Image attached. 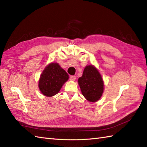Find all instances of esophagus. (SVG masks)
Returning a JSON list of instances; mask_svg holds the SVG:
<instances>
[{
    "instance_id": "34e87169",
    "label": "esophagus",
    "mask_w": 147,
    "mask_h": 147,
    "mask_svg": "<svg viewBox=\"0 0 147 147\" xmlns=\"http://www.w3.org/2000/svg\"><path fill=\"white\" fill-rule=\"evenodd\" d=\"M76 76H70V80L71 81H75V80H76Z\"/></svg>"
}]
</instances>
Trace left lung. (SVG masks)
<instances>
[{"mask_svg": "<svg viewBox=\"0 0 147 147\" xmlns=\"http://www.w3.org/2000/svg\"><path fill=\"white\" fill-rule=\"evenodd\" d=\"M81 91L90 102L98 100L104 91V82L99 71L92 65L86 66L82 76L78 79Z\"/></svg>", "mask_w": 147, "mask_h": 147, "instance_id": "8db88e82", "label": "left lung"}]
</instances>
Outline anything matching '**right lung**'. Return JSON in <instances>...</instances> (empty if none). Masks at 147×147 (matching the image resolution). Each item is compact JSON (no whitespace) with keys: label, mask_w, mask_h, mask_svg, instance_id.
Here are the masks:
<instances>
[{"label":"right lung","mask_w":147,"mask_h":147,"mask_svg":"<svg viewBox=\"0 0 147 147\" xmlns=\"http://www.w3.org/2000/svg\"><path fill=\"white\" fill-rule=\"evenodd\" d=\"M68 76L58 63L50 64L45 67L40 76L38 84L40 91L45 96H55L68 80Z\"/></svg>","instance_id":"add662e5"}]
</instances>
